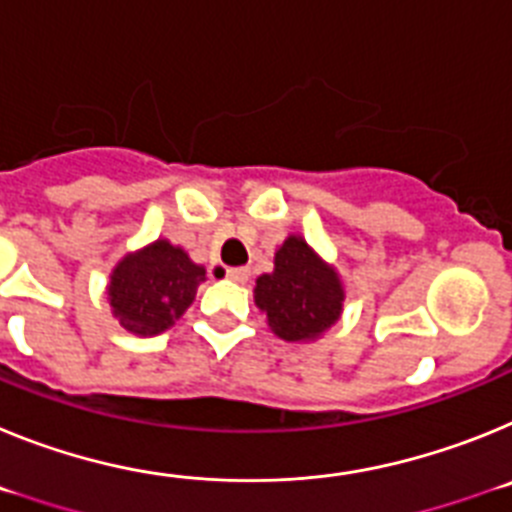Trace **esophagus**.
Wrapping results in <instances>:
<instances>
[{
  "mask_svg": "<svg viewBox=\"0 0 512 512\" xmlns=\"http://www.w3.org/2000/svg\"><path fill=\"white\" fill-rule=\"evenodd\" d=\"M225 277H228L230 282L246 284L248 277H251V269H248V266H233V269L225 271Z\"/></svg>",
  "mask_w": 512,
  "mask_h": 512,
  "instance_id": "esophagus-1",
  "label": "esophagus"
}]
</instances>
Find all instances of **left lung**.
<instances>
[{
	"instance_id": "obj_1",
	"label": "left lung",
	"mask_w": 512,
	"mask_h": 512,
	"mask_svg": "<svg viewBox=\"0 0 512 512\" xmlns=\"http://www.w3.org/2000/svg\"><path fill=\"white\" fill-rule=\"evenodd\" d=\"M253 302L266 315L274 336L289 343H310L338 323L346 289L336 266L302 235L292 233L274 251V271L256 279Z\"/></svg>"
}]
</instances>
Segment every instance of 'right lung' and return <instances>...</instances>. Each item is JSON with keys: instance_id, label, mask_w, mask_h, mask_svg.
Instances as JSON below:
<instances>
[{"instance_id": "obj_1", "label": "right lung", "mask_w": 512, "mask_h": 512, "mask_svg": "<svg viewBox=\"0 0 512 512\" xmlns=\"http://www.w3.org/2000/svg\"><path fill=\"white\" fill-rule=\"evenodd\" d=\"M205 274V266L194 264L182 246L166 238L125 253L107 284L112 318L133 336H158L187 312Z\"/></svg>"}]
</instances>
